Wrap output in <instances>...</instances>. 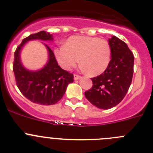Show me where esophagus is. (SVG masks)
Instances as JSON below:
<instances>
[{"label": "esophagus", "instance_id": "1", "mask_svg": "<svg viewBox=\"0 0 153 153\" xmlns=\"http://www.w3.org/2000/svg\"><path fill=\"white\" fill-rule=\"evenodd\" d=\"M81 78V75H77V74H75V75H74V79L75 80H78V79H80Z\"/></svg>", "mask_w": 153, "mask_h": 153}]
</instances>
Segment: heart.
I'll list each match as a JSON object with an SVG mask.
<instances>
[{
    "label": "heart",
    "instance_id": "obj_1",
    "mask_svg": "<svg viewBox=\"0 0 153 153\" xmlns=\"http://www.w3.org/2000/svg\"><path fill=\"white\" fill-rule=\"evenodd\" d=\"M54 55L64 70H70L79 62L87 73L96 76L103 73L111 58V49L107 40L87 36L69 38L65 45L56 48Z\"/></svg>",
    "mask_w": 153,
    "mask_h": 153
}]
</instances>
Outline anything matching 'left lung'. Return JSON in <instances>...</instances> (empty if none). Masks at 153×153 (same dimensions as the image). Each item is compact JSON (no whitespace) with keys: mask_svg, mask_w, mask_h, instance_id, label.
<instances>
[{"mask_svg":"<svg viewBox=\"0 0 153 153\" xmlns=\"http://www.w3.org/2000/svg\"><path fill=\"white\" fill-rule=\"evenodd\" d=\"M108 43L110 64L103 73L91 78L92 87L85 91L86 99L100 109L111 108L123 100L133 75L134 56L126 43L115 36L109 39Z\"/></svg>","mask_w":153,"mask_h":153,"instance_id":"obj_1","label":"left lung"}]
</instances>
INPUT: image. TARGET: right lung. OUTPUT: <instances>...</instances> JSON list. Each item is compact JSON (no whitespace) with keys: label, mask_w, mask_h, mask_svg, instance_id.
Masks as SVG:
<instances>
[{"label":"right lung","mask_w":153,"mask_h":153,"mask_svg":"<svg viewBox=\"0 0 153 153\" xmlns=\"http://www.w3.org/2000/svg\"><path fill=\"white\" fill-rule=\"evenodd\" d=\"M31 39L52 40V35L42 30L25 38L14 52L13 63L17 86L28 100L34 103L51 105L59 102L65 93L69 83H72L73 74L61 68L56 61L52 50L48 45L49 53L48 62L42 70L29 71L22 67L20 52L26 42Z\"/></svg>","instance_id":"add662e5"}]
</instances>
